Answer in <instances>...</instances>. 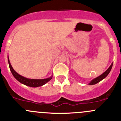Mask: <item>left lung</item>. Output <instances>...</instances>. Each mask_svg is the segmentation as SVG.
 Masks as SVG:
<instances>
[{
    "mask_svg": "<svg viewBox=\"0 0 121 121\" xmlns=\"http://www.w3.org/2000/svg\"><path fill=\"white\" fill-rule=\"evenodd\" d=\"M112 65H113V63H112V64H111L109 67L108 68V69L104 72V73H102V74H101V75H100L99 76L97 77V78H94L93 80H91V81L88 83V85H94V84H97L98 82H100L101 81H102V80H104V79L109 74V73H110L111 70L112 69Z\"/></svg>",
    "mask_w": 121,
    "mask_h": 121,
    "instance_id": "1",
    "label": "left lung"
}]
</instances>
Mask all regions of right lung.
<instances>
[{"instance_id":"1","label":"right lung","mask_w":121,"mask_h":121,"mask_svg":"<svg viewBox=\"0 0 121 121\" xmlns=\"http://www.w3.org/2000/svg\"><path fill=\"white\" fill-rule=\"evenodd\" d=\"M8 60L10 69L11 73L13 74V77H14L18 81H19L20 83L24 84V85H26V86H30V87H38V86H42V85L46 84L49 81H50L52 79V78H53V75H52V76L50 77L44 79H30L24 77L22 76V75L18 74V73L13 69L12 65H11L10 62L9 56L8 57Z\"/></svg>"}]
</instances>
